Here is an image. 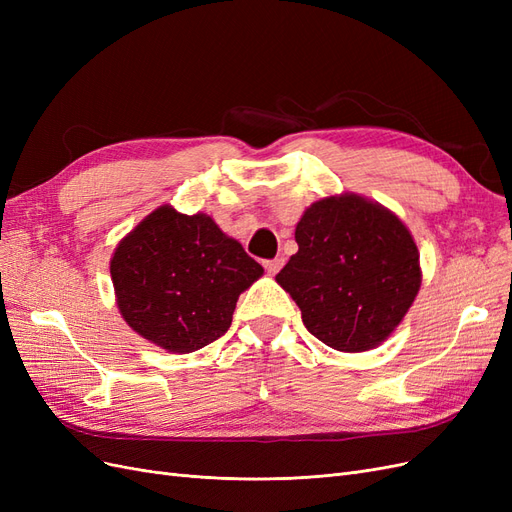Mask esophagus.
I'll use <instances>...</instances> for the list:
<instances>
[{
  "label": "esophagus",
  "mask_w": 512,
  "mask_h": 512,
  "mask_svg": "<svg viewBox=\"0 0 512 512\" xmlns=\"http://www.w3.org/2000/svg\"><path fill=\"white\" fill-rule=\"evenodd\" d=\"M284 267V258H273V260H265V269L269 275H275Z\"/></svg>",
  "instance_id": "1"
}]
</instances>
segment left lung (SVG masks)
Instances as JSON below:
<instances>
[{"mask_svg":"<svg viewBox=\"0 0 512 512\" xmlns=\"http://www.w3.org/2000/svg\"><path fill=\"white\" fill-rule=\"evenodd\" d=\"M299 252L275 275L307 331L339 352L378 348L404 320L423 271L412 232L376 200L344 192L309 205Z\"/></svg>","mask_w":512,"mask_h":512,"instance_id":"left-lung-1","label":"left lung"}]
</instances>
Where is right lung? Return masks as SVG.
I'll list each match as a JSON object with an SVG mask.
<instances>
[{"mask_svg":"<svg viewBox=\"0 0 512 512\" xmlns=\"http://www.w3.org/2000/svg\"><path fill=\"white\" fill-rule=\"evenodd\" d=\"M262 273L211 215H185L173 205L138 222L111 258L121 318L147 342L175 354L224 335L239 294Z\"/></svg>","mask_w":512,"mask_h":512,"instance_id":"right-lung-1","label":"right lung"}]
</instances>
